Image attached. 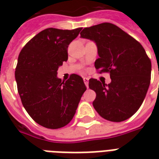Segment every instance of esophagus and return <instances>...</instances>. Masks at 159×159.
Listing matches in <instances>:
<instances>
[{"mask_svg":"<svg viewBox=\"0 0 159 159\" xmlns=\"http://www.w3.org/2000/svg\"><path fill=\"white\" fill-rule=\"evenodd\" d=\"M83 81H84V83H85V85H86V86H87V87H88V81H89V78H88V77H83Z\"/></svg>","mask_w":159,"mask_h":159,"instance_id":"obj_1","label":"esophagus"}]
</instances>
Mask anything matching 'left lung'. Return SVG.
Segmentation results:
<instances>
[{
    "label": "left lung",
    "mask_w": 159,
    "mask_h": 159,
    "mask_svg": "<svg viewBox=\"0 0 159 159\" xmlns=\"http://www.w3.org/2000/svg\"><path fill=\"white\" fill-rule=\"evenodd\" d=\"M81 37L95 41L99 58L95 67L108 72V85L89 80V88L97 94L92 104L102 118L121 122L133 116L143 103L151 80V61L140 43L111 23L87 27Z\"/></svg>",
    "instance_id": "1"
}]
</instances>
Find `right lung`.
Here are the masks:
<instances>
[{"label": "right lung", "instance_id": "obj_1", "mask_svg": "<svg viewBox=\"0 0 159 159\" xmlns=\"http://www.w3.org/2000/svg\"><path fill=\"white\" fill-rule=\"evenodd\" d=\"M82 29H45L19 54L15 76L21 102L31 118L45 128L67 125L87 90L79 75L72 74L65 82L57 77L58 67L67 60L69 43Z\"/></svg>", "mask_w": 159, "mask_h": 159}]
</instances>
